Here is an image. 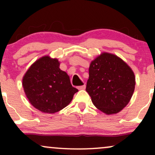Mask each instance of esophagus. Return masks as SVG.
I'll use <instances>...</instances> for the list:
<instances>
[{
	"label": "esophagus",
	"instance_id": "34e87169",
	"mask_svg": "<svg viewBox=\"0 0 155 155\" xmlns=\"http://www.w3.org/2000/svg\"><path fill=\"white\" fill-rule=\"evenodd\" d=\"M77 88H78V90H84V89L86 88V85L84 84V85H82V86L78 87Z\"/></svg>",
	"mask_w": 155,
	"mask_h": 155
}]
</instances>
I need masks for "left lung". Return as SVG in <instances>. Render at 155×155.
Here are the masks:
<instances>
[{"instance_id":"left-lung-1","label":"left lung","mask_w":155,"mask_h":155,"mask_svg":"<svg viewBox=\"0 0 155 155\" xmlns=\"http://www.w3.org/2000/svg\"><path fill=\"white\" fill-rule=\"evenodd\" d=\"M135 86L134 72L117 55L104 51L90 63L86 91L103 113L111 115L122 111L129 104Z\"/></svg>"}]
</instances>
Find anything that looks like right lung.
I'll use <instances>...</instances> for the list:
<instances>
[{
	"mask_svg": "<svg viewBox=\"0 0 155 155\" xmlns=\"http://www.w3.org/2000/svg\"><path fill=\"white\" fill-rule=\"evenodd\" d=\"M60 65L58 58L45 55L35 60L23 76L22 87L27 98L43 113L60 111L71 102L78 92Z\"/></svg>",
	"mask_w": 155,
	"mask_h": 155,
	"instance_id": "obj_1",
	"label": "right lung"
}]
</instances>
